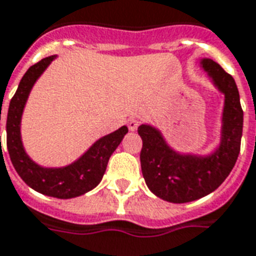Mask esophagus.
Listing matches in <instances>:
<instances>
[{
	"instance_id": "obj_1",
	"label": "esophagus",
	"mask_w": 256,
	"mask_h": 256,
	"mask_svg": "<svg viewBox=\"0 0 256 256\" xmlns=\"http://www.w3.org/2000/svg\"><path fill=\"white\" fill-rule=\"evenodd\" d=\"M128 128L132 130V132H134V130H137L138 126H140V120H138V119H136V118L128 119Z\"/></svg>"
}]
</instances>
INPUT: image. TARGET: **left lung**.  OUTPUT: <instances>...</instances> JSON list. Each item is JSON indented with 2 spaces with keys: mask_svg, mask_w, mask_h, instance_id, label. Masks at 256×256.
<instances>
[{
  "mask_svg": "<svg viewBox=\"0 0 256 256\" xmlns=\"http://www.w3.org/2000/svg\"><path fill=\"white\" fill-rule=\"evenodd\" d=\"M200 66L216 86L225 94L222 130L218 149L209 156L179 154L166 145L157 128L141 124L140 154L146 186L154 196L174 204H184L208 196L226 179L240 152L243 134V110L234 77L213 60Z\"/></svg>",
  "mask_w": 256,
  "mask_h": 256,
  "instance_id": "8db88e82",
  "label": "left lung"
}]
</instances>
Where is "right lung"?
Listing matches in <instances>:
<instances>
[{
	"mask_svg": "<svg viewBox=\"0 0 256 256\" xmlns=\"http://www.w3.org/2000/svg\"><path fill=\"white\" fill-rule=\"evenodd\" d=\"M54 58L56 56L43 58L22 76L8 110L6 146L14 170L28 186L44 196L68 200L82 196L99 184L110 157L128 130L126 126H122L116 132L100 138L77 162L64 168H43L32 162L22 148L20 136L22 110L35 81Z\"/></svg>",
	"mask_w": 256,
	"mask_h": 256,
	"instance_id": "add662e5",
	"label": "right lung"
}]
</instances>
